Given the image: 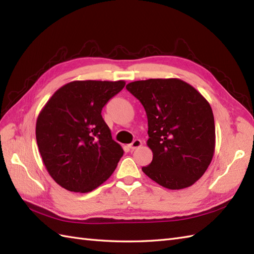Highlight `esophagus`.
Returning a JSON list of instances; mask_svg holds the SVG:
<instances>
[{
  "label": "esophagus",
  "mask_w": 254,
  "mask_h": 254,
  "mask_svg": "<svg viewBox=\"0 0 254 254\" xmlns=\"http://www.w3.org/2000/svg\"><path fill=\"white\" fill-rule=\"evenodd\" d=\"M142 146V141L141 139H134V141L130 144V148L131 149H136L138 147Z\"/></svg>",
  "instance_id": "obj_1"
}]
</instances>
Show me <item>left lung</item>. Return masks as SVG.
<instances>
[{
	"label": "left lung",
	"mask_w": 254,
	"mask_h": 254,
	"mask_svg": "<svg viewBox=\"0 0 254 254\" xmlns=\"http://www.w3.org/2000/svg\"><path fill=\"white\" fill-rule=\"evenodd\" d=\"M127 89L146 111L153 160L142 170L159 186L180 190L206 171L215 152L213 110L199 91L179 78H149Z\"/></svg>",
	"instance_id": "8db88e82"
}]
</instances>
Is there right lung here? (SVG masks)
Masks as SVG:
<instances>
[{"label":"right lung","instance_id":"add662e5","mask_svg":"<svg viewBox=\"0 0 254 254\" xmlns=\"http://www.w3.org/2000/svg\"><path fill=\"white\" fill-rule=\"evenodd\" d=\"M124 80H74L59 88L36 122V139L46 169L59 186L87 193L113 174L123 149L101 117Z\"/></svg>","mask_w":254,"mask_h":254}]
</instances>
